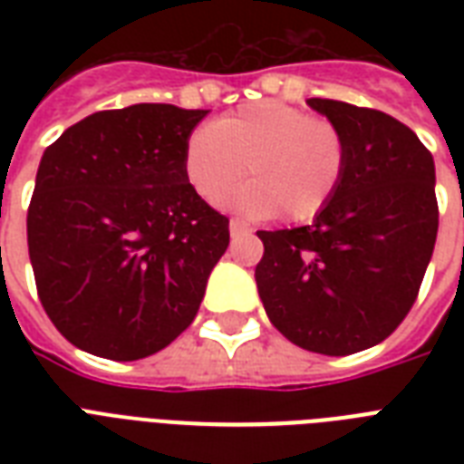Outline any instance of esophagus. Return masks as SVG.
<instances>
[{"label": "esophagus", "mask_w": 464, "mask_h": 464, "mask_svg": "<svg viewBox=\"0 0 464 464\" xmlns=\"http://www.w3.org/2000/svg\"><path fill=\"white\" fill-rule=\"evenodd\" d=\"M228 228H231V236H240V233H250V226H247L246 221H240V218H231V224H228Z\"/></svg>", "instance_id": "1"}]
</instances>
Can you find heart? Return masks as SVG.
I'll list each match as a JSON object with an SVG mask.
<instances>
[{"instance_id":"heart-1","label":"heart","mask_w":464,"mask_h":464,"mask_svg":"<svg viewBox=\"0 0 464 464\" xmlns=\"http://www.w3.org/2000/svg\"><path fill=\"white\" fill-rule=\"evenodd\" d=\"M250 185L226 199L250 217L310 221L344 182L349 144L327 118L282 101H255L188 137L182 168L197 195L218 202L246 175Z\"/></svg>"}]
</instances>
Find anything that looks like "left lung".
Here are the masks:
<instances>
[{
	"label": "left lung",
	"instance_id": "8db88e82",
	"mask_svg": "<svg viewBox=\"0 0 464 464\" xmlns=\"http://www.w3.org/2000/svg\"><path fill=\"white\" fill-rule=\"evenodd\" d=\"M344 132L349 168L310 226L257 231L262 305L301 349L346 356L381 344L417 301L439 233L431 151L373 108L308 98Z\"/></svg>",
	"mask_w": 464,
	"mask_h": 464
}]
</instances>
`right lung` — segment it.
<instances>
[{
    "mask_svg": "<svg viewBox=\"0 0 464 464\" xmlns=\"http://www.w3.org/2000/svg\"><path fill=\"white\" fill-rule=\"evenodd\" d=\"M207 112L168 103L93 112L40 159L28 255L47 317L83 352L144 359L195 320L231 238L228 218L182 168Z\"/></svg>",
    "mask_w": 464,
    "mask_h": 464,
    "instance_id": "obj_1",
    "label": "right lung"
}]
</instances>
